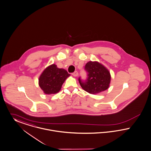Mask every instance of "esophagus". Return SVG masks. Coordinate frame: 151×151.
Instances as JSON below:
<instances>
[{
	"instance_id": "obj_1",
	"label": "esophagus",
	"mask_w": 151,
	"mask_h": 151,
	"mask_svg": "<svg viewBox=\"0 0 151 151\" xmlns=\"http://www.w3.org/2000/svg\"><path fill=\"white\" fill-rule=\"evenodd\" d=\"M72 75L73 76H75V77L78 76V72L77 71H75L73 73H72Z\"/></svg>"
}]
</instances>
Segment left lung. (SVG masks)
Masks as SVG:
<instances>
[{"mask_svg":"<svg viewBox=\"0 0 151 151\" xmlns=\"http://www.w3.org/2000/svg\"><path fill=\"white\" fill-rule=\"evenodd\" d=\"M88 78L84 81L79 78L81 88L91 94H98L109 88L111 74L109 70L98 62L89 61L85 65Z\"/></svg>","mask_w":151,"mask_h":151,"instance_id":"1","label":"left lung"}]
</instances>
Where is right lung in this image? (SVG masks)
<instances>
[{
	"label": "right lung",
	"instance_id": "right-lung-1",
	"mask_svg": "<svg viewBox=\"0 0 151 151\" xmlns=\"http://www.w3.org/2000/svg\"><path fill=\"white\" fill-rule=\"evenodd\" d=\"M70 76L65 70L59 68L52 64L45 68L40 75L39 86L45 94H56L60 91L63 84Z\"/></svg>",
	"mask_w": 151,
	"mask_h": 151
}]
</instances>
